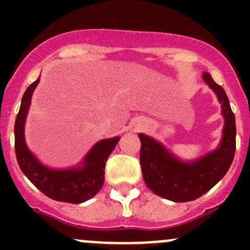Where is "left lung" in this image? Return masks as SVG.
Masks as SVG:
<instances>
[{
  "label": "left lung",
  "mask_w": 250,
  "mask_h": 250,
  "mask_svg": "<svg viewBox=\"0 0 250 250\" xmlns=\"http://www.w3.org/2000/svg\"><path fill=\"white\" fill-rule=\"evenodd\" d=\"M203 80L215 92L225 118L223 139L218 148L192 162H184L161 143L145 134H139L144 181L153 193L173 202H188L208 192L228 173L234 157L236 121L228 95L208 72H204Z\"/></svg>",
  "instance_id": "8db88e82"
}]
</instances>
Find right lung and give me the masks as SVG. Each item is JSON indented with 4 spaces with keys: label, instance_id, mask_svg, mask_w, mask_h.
Segmentation results:
<instances>
[{
    "label": "right lung",
    "instance_id": "obj_1",
    "mask_svg": "<svg viewBox=\"0 0 250 250\" xmlns=\"http://www.w3.org/2000/svg\"><path fill=\"white\" fill-rule=\"evenodd\" d=\"M39 80L27 87L14 125L16 155L21 172L49 198L59 202L78 204L97 195L104 185L105 163L120 138L100 140L95 144L83 160L82 165L69 169H52L42 165L27 148L24 138V125L31 97Z\"/></svg>",
    "mask_w": 250,
    "mask_h": 250
}]
</instances>
